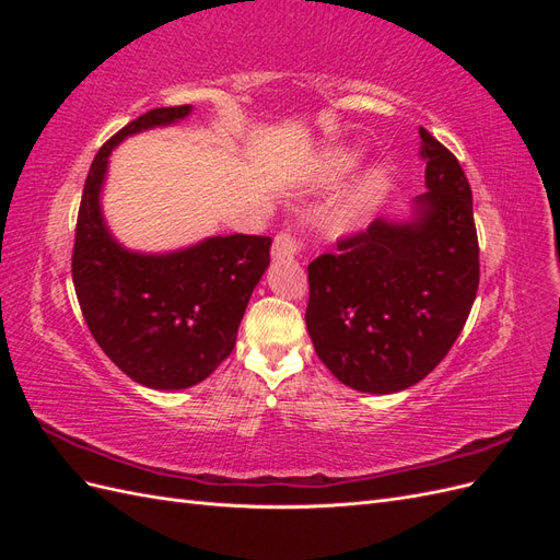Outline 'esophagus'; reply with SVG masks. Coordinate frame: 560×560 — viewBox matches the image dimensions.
Segmentation results:
<instances>
[{"label":"esophagus","instance_id":"obj_1","mask_svg":"<svg viewBox=\"0 0 560 560\" xmlns=\"http://www.w3.org/2000/svg\"><path fill=\"white\" fill-rule=\"evenodd\" d=\"M303 249H306V243H303L296 233L280 231L273 241V259H278V261L296 259V257H301Z\"/></svg>","mask_w":560,"mask_h":560}]
</instances>
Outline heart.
<instances>
[{
    "label": "heart",
    "mask_w": 560,
    "mask_h": 560,
    "mask_svg": "<svg viewBox=\"0 0 560 560\" xmlns=\"http://www.w3.org/2000/svg\"><path fill=\"white\" fill-rule=\"evenodd\" d=\"M354 165H358V154L350 149H338V151H331V154L325 159V163H322V173H325L327 179H338L348 175ZM387 184H389V177L385 167H374V171H369L350 194L348 208L343 212L346 222L360 219L362 214H366L371 208H374L383 198Z\"/></svg>",
    "instance_id": "1"
}]
</instances>
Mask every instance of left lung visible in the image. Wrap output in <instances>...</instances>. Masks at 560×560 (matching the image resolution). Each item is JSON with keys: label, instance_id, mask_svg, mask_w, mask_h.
Returning a JSON list of instances; mask_svg holds the SVG:
<instances>
[{"label": "left lung", "instance_id": "obj_1", "mask_svg": "<svg viewBox=\"0 0 560 560\" xmlns=\"http://www.w3.org/2000/svg\"><path fill=\"white\" fill-rule=\"evenodd\" d=\"M428 191L413 222L376 219L308 264L306 325L343 385L399 393L425 378L460 336L479 290V238L460 163L420 126Z\"/></svg>", "mask_w": 560, "mask_h": 560}]
</instances>
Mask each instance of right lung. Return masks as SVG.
<instances>
[{"label": "right lung", "instance_id": "add662e5", "mask_svg": "<svg viewBox=\"0 0 560 560\" xmlns=\"http://www.w3.org/2000/svg\"><path fill=\"white\" fill-rule=\"evenodd\" d=\"M189 112V105L149 109L100 147L83 184L72 249L77 299L97 346L126 376L154 389L191 387L229 358L273 243L233 233L159 257L128 252L109 235L100 189L112 149Z\"/></svg>", "mask_w": 560, "mask_h": 560}]
</instances>
